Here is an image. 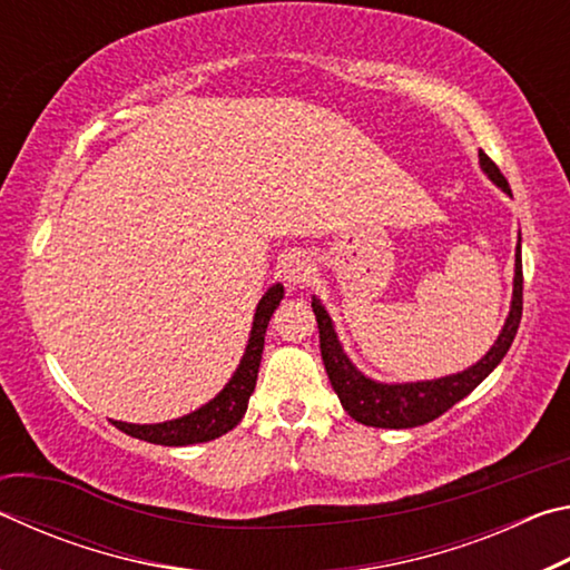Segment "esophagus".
Returning <instances> with one entry per match:
<instances>
[{"instance_id": "34e87169", "label": "esophagus", "mask_w": 570, "mask_h": 570, "mask_svg": "<svg viewBox=\"0 0 570 570\" xmlns=\"http://www.w3.org/2000/svg\"><path fill=\"white\" fill-rule=\"evenodd\" d=\"M282 276L288 286H304L306 282H312L314 262L304 254V250L288 254L282 264Z\"/></svg>"}]
</instances>
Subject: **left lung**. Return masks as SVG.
<instances>
[{
    "instance_id": "left-lung-1",
    "label": "left lung",
    "mask_w": 570,
    "mask_h": 570,
    "mask_svg": "<svg viewBox=\"0 0 570 570\" xmlns=\"http://www.w3.org/2000/svg\"><path fill=\"white\" fill-rule=\"evenodd\" d=\"M480 168L485 176L495 183V186L508 193L510 186L503 173L490 160L485 153L480 150ZM312 308L316 314V324H320V346L322 360L330 374V382L340 397L342 407L350 412V417L366 424V428H390V430H407L417 428V424H428L445 414L452 404H458L462 397L478 387V384L488 377L495 366L503 362L510 344H513L520 316H523V258H520V238L515 246V278H513V302H510V314L505 320L503 332L498 334L495 344L490 352L482 356L480 362L468 366L465 372L448 374L440 380L428 382H404V384H387L374 382L356 370L344 354L340 340H336L332 316L326 314L320 298H312Z\"/></svg>"
}]
</instances>
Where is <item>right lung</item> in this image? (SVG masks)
I'll list each match as a JSON object with an SVG mask.
<instances>
[{
    "mask_svg": "<svg viewBox=\"0 0 570 570\" xmlns=\"http://www.w3.org/2000/svg\"><path fill=\"white\" fill-rule=\"evenodd\" d=\"M284 298V286L274 284L262 296V302L256 306L254 326H250V336L246 344V352L240 356V364L236 366L234 377L220 390L214 400L206 402L204 407L196 412L183 414L178 420L158 422V424H130L118 422L112 424L122 430L125 435L153 442V445H166V448H180V445H196V442H208L220 435H226L228 430H234L246 414L248 397L254 394L256 377H258V364H262L264 352V336L272 314L276 312L278 302Z\"/></svg>",
    "mask_w": 570,
    "mask_h": 570,
    "instance_id": "obj_1",
    "label": "right lung"
}]
</instances>
